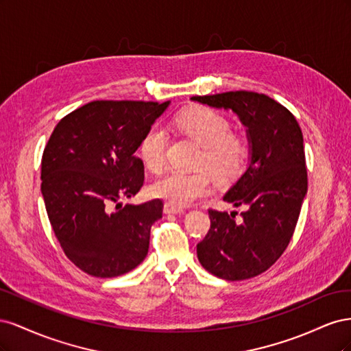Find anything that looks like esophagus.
<instances>
[{
    "label": "esophagus",
    "instance_id": "1",
    "mask_svg": "<svg viewBox=\"0 0 351 351\" xmlns=\"http://www.w3.org/2000/svg\"><path fill=\"white\" fill-rule=\"evenodd\" d=\"M164 212H165V214H183L184 208L177 206L174 204H169V202H167V204L164 205Z\"/></svg>",
    "mask_w": 351,
    "mask_h": 351
}]
</instances>
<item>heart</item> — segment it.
Here are the masks:
<instances>
[{
  "label": "heart",
  "instance_id": "obj_1",
  "mask_svg": "<svg viewBox=\"0 0 351 351\" xmlns=\"http://www.w3.org/2000/svg\"><path fill=\"white\" fill-rule=\"evenodd\" d=\"M174 127L202 147L196 167L208 169L217 183H231L241 174L247 145L243 136L230 132L231 125L224 115L208 107H192L176 117ZM167 145V132L159 125L149 127L142 136L137 152L151 173H159L164 168ZM208 173L204 169L195 173L169 171L152 184V195L177 206H187L210 192Z\"/></svg>",
  "mask_w": 351,
  "mask_h": 351
}]
</instances>
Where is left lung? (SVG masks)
Masks as SVG:
<instances>
[{"mask_svg":"<svg viewBox=\"0 0 351 351\" xmlns=\"http://www.w3.org/2000/svg\"><path fill=\"white\" fill-rule=\"evenodd\" d=\"M192 101L231 110L246 127L249 164L226 202L246 205L236 214L209 209L210 228L197 244L202 267L218 278H253L275 263L293 237L307 193L303 134L294 115L268 95L237 90Z\"/></svg>","mask_w":351,"mask_h":351,"instance_id":"left-lung-1","label":"left lung"}]
</instances>
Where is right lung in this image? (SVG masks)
Instances as JSON below:
<instances>
[{"label": "right lung", "instance_id": "obj_1", "mask_svg": "<svg viewBox=\"0 0 351 351\" xmlns=\"http://www.w3.org/2000/svg\"><path fill=\"white\" fill-rule=\"evenodd\" d=\"M168 105L89 102L66 115L45 146L40 192L49 222L66 256L92 277L130 272L149 250L162 200L141 205L120 200L143 186L145 167L134 154Z\"/></svg>", "mask_w": 351, "mask_h": 351}]
</instances>
